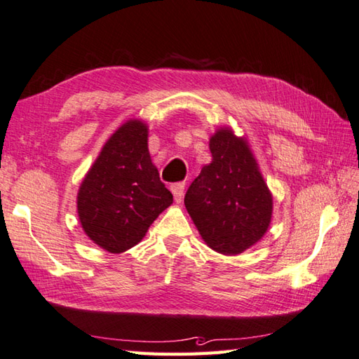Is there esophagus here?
<instances>
[{"label": "esophagus", "instance_id": "esophagus-1", "mask_svg": "<svg viewBox=\"0 0 359 359\" xmlns=\"http://www.w3.org/2000/svg\"><path fill=\"white\" fill-rule=\"evenodd\" d=\"M184 187H186L184 182H175V184H172L170 191H172L173 198L177 203L182 201V195H184Z\"/></svg>", "mask_w": 359, "mask_h": 359}]
</instances>
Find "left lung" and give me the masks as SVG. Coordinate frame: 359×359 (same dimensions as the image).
<instances>
[{"label": "left lung", "mask_w": 359, "mask_h": 359, "mask_svg": "<svg viewBox=\"0 0 359 359\" xmlns=\"http://www.w3.org/2000/svg\"><path fill=\"white\" fill-rule=\"evenodd\" d=\"M211 164L187 189L184 205L209 247L239 255L266 234L273 200L245 139L220 128L209 140Z\"/></svg>", "instance_id": "left-lung-1"}]
</instances>
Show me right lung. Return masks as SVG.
Segmentation results:
<instances>
[{
	"label": "right lung",
	"mask_w": 359,
	"mask_h": 359,
	"mask_svg": "<svg viewBox=\"0 0 359 359\" xmlns=\"http://www.w3.org/2000/svg\"><path fill=\"white\" fill-rule=\"evenodd\" d=\"M173 203L148 151V128L128 120L107 139L79 186L78 215L90 241L121 253L144 239Z\"/></svg>",
	"instance_id": "1"
}]
</instances>
